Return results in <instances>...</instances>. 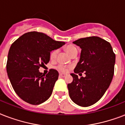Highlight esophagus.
I'll use <instances>...</instances> for the list:
<instances>
[{
  "label": "esophagus",
  "mask_w": 125,
  "mask_h": 125,
  "mask_svg": "<svg viewBox=\"0 0 125 125\" xmlns=\"http://www.w3.org/2000/svg\"><path fill=\"white\" fill-rule=\"evenodd\" d=\"M60 76L65 77V76H66V74H63V73H60Z\"/></svg>",
  "instance_id": "esophagus-1"
}]
</instances>
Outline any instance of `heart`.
I'll return each mask as SVG.
<instances>
[{
	"mask_svg": "<svg viewBox=\"0 0 125 125\" xmlns=\"http://www.w3.org/2000/svg\"><path fill=\"white\" fill-rule=\"evenodd\" d=\"M65 50L67 54H69L70 56L72 54L73 52H74L75 51H76V48L74 46H73V45H67V46L65 47ZM58 54V50H54L52 51V52L50 53V58L51 60H54L56 58V56H57ZM58 69L61 71L62 72H66L67 71V68L65 67L64 65H63L60 64L58 66Z\"/></svg>",
	"mask_w": 125,
	"mask_h": 125,
	"instance_id": "obj_1",
	"label": "heart"
}]
</instances>
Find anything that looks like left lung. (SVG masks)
Here are the masks:
<instances>
[{
    "instance_id": "obj_1",
    "label": "left lung",
    "mask_w": 125,
    "mask_h": 125,
    "mask_svg": "<svg viewBox=\"0 0 125 125\" xmlns=\"http://www.w3.org/2000/svg\"><path fill=\"white\" fill-rule=\"evenodd\" d=\"M73 43L82 51L74 74H71L73 80L67 85L69 94L74 103L86 107L98 102L110 86L115 55L110 43L98 36L80 38ZM83 72L86 77L78 79L76 74Z\"/></svg>"
}]
</instances>
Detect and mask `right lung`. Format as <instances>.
Segmentation results:
<instances>
[{
    "mask_svg": "<svg viewBox=\"0 0 125 125\" xmlns=\"http://www.w3.org/2000/svg\"><path fill=\"white\" fill-rule=\"evenodd\" d=\"M43 33L32 31L20 36L10 47L6 70L14 91L22 100L40 105L49 98L59 74L39 71L50 60V52L65 45Z\"/></svg>",
    "mask_w": 125,
    "mask_h": 125,
    "instance_id": "add662e5",
    "label": "right lung"
}]
</instances>
